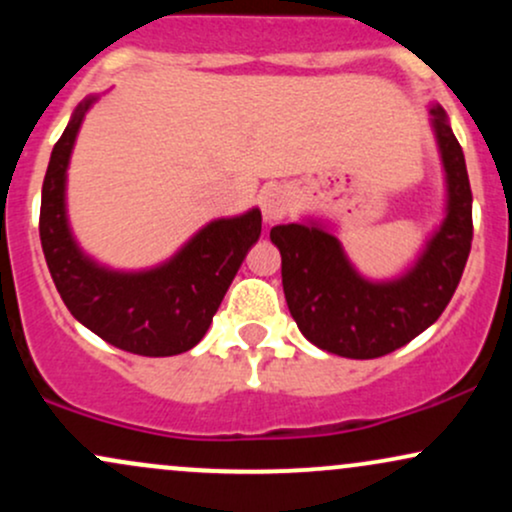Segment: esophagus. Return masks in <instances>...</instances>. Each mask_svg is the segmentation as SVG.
<instances>
[{"mask_svg": "<svg viewBox=\"0 0 512 512\" xmlns=\"http://www.w3.org/2000/svg\"><path fill=\"white\" fill-rule=\"evenodd\" d=\"M262 204V216L267 223H276L289 214L293 207V195L286 187H272V190H264L260 197Z\"/></svg>", "mask_w": 512, "mask_h": 512, "instance_id": "1", "label": "esophagus"}]
</instances>
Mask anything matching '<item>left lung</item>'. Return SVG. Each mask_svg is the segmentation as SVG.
Returning a JSON list of instances; mask_svg holds the SVG:
<instances>
[{
  "label": "left lung",
  "mask_w": 512,
  "mask_h": 512,
  "mask_svg": "<svg viewBox=\"0 0 512 512\" xmlns=\"http://www.w3.org/2000/svg\"><path fill=\"white\" fill-rule=\"evenodd\" d=\"M431 129L445 175V214L399 274L363 276L332 223L322 219L284 223L269 233L281 252V284L293 320L317 349L344 358L390 354L428 330L460 284L472 248V190L462 146L438 103Z\"/></svg>",
  "instance_id": "1"
}]
</instances>
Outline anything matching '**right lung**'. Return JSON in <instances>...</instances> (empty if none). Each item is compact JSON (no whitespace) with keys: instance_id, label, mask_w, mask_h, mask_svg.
I'll use <instances>...</instances> for the list:
<instances>
[{"instance_id":"add662e5","label":"right lung","mask_w":512,"mask_h":512,"mask_svg":"<svg viewBox=\"0 0 512 512\" xmlns=\"http://www.w3.org/2000/svg\"><path fill=\"white\" fill-rule=\"evenodd\" d=\"M98 93L76 105L52 149L40 199V243L64 305L81 325L117 349L139 356H178L202 342L211 317L260 240L262 211L214 219L168 260L146 269H113L74 238L67 214V170L81 122Z\"/></svg>"}]
</instances>
